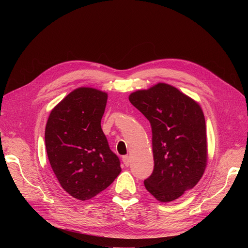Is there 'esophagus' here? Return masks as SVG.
Wrapping results in <instances>:
<instances>
[{
	"instance_id": "obj_1",
	"label": "esophagus",
	"mask_w": 248,
	"mask_h": 248,
	"mask_svg": "<svg viewBox=\"0 0 248 248\" xmlns=\"http://www.w3.org/2000/svg\"><path fill=\"white\" fill-rule=\"evenodd\" d=\"M123 162H124V164L126 167L129 166V164H131V160H129L128 155H124V157H123Z\"/></svg>"
}]
</instances>
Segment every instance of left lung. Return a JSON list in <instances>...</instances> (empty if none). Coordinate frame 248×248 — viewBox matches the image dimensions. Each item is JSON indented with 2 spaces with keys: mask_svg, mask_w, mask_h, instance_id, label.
<instances>
[{
  "mask_svg": "<svg viewBox=\"0 0 248 248\" xmlns=\"http://www.w3.org/2000/svg\"><path fill=\"white\" fill-rule=\"evenodd\" d=\"M152 126L154 171L144 182L161 202L196 185L207 164L206 124L199 104L176 87L158 83L128 97Z\"/></svg>",
  "mask_w": 248,
  "mask_h": 248,
  "instance_id": "1",
  "label": "left lung"
}]
</instances>
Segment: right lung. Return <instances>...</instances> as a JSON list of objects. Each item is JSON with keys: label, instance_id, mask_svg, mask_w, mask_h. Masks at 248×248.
Listing matches in <instances>:
<instances>
[{"label": "right lung", "instance_id": "1", "mask_svg": "<svg viewBox=\"0 0 248 248\" xmlns=\"http://www.w3.org/2000/svg\"><path fill=\"white\" fill-rule=\"evenodd\" d=\"M108 93L79 87L50 112L45 128L47 155L61 187L78 200L107 189L122 172L101 129Z\"/></svg>", "mask_w": 248, "mask_h": 248}]
</instances>
